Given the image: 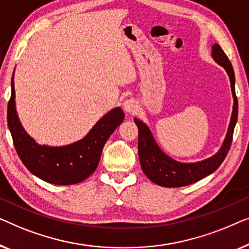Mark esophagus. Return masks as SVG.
<instances>
[{"mask_svg":"<svg viewBox=\"0 0 249 249\" xmlns=\"http://www.w3.org/2000/svg\"><path fill=\"white\" fill-rule=\"evenodd\" d=\"M123 108L126 113L132 114V113H134V111L138 110V104H136V101L134 99H127L124 101Z\"/></svg>","mask_w":249,"mask_h":249,"instance_id":"obj_1","label":"esophagus"}]
</instances>
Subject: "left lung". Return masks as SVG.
I'll return each instance as SVG.
<instances>
[{
    "label": "left lung",
    "mask_w": 249,
    "mask_h": 249,
    "mask_svg": "<svg viewBox=\"0 0 249 249\" xmlns=\"http://www.w3.org/2000/svg\"><path fill=\"white\" fill-rule=\"evenodd\" d=\"M212 57L226 70L230 80L231 92L233 97L232 114L225 141L221 148L215 155L208 159L196 161V162H179L166 155L160 146L157 144L149 126L142 121L134 118V122L139 128V158L143 173L150 180L163 187H181L196 183L218 169L220 164L228 153L231 141H232L233 129L238 118V100L234 92V72L230 61L220 45L214 44L212 46Z\"/></svg>",
    "instance_id": "1"
}]
</instances>
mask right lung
<instances>
[{
    "instance_id": "add662e5",
    "label": "right lung",
    "mask_w": 249,
    "mask_h": 249,
    "mask_svg": "<svg viewBox=\"0 0 249 249\" xmlns=\"http://www.w3.org/2000/svg\"><path fill=\"white\" fill-rule=\"evenodd\" d=\"M15 72L11 80V98L8 104V125L19 158L35 176L55 185H73L87 179L99 163L105 143L125 115L116 107L104 115L88 134L63 146L40 145L26 132L16 109Z\"/></svg>"
}]
</instances>
